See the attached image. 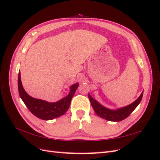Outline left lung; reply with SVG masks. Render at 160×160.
<instances>
[{
  "instance_id": "1",
  "label": "left lung",
  "mask_w": 160,
  "mask_h": 160,
  "mask_svg": "<svg viewBox=\"0 0 160 160\" xmlns=\"http://www.w3.org/2000/svg\"><path fill=\"white\" fill-rule=\"evenodd\" d=\"M143 93V92H142L141 95L132 104L117 110H111L103 107V106L100 105L98 101L92 98L89 93L88 97L91 106L93 107L95 112L100 118H102L106 120L111 121V122H120V121H122L125 118H127L132 113V111L137 108V106L141 102Z\"/></svg>"
}]
</instances>
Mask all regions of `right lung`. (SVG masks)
<instances>
[{
    "mask_svg": "<svg viewBox=\"0 0 160 160\" xmlns=\"http://www.w3.org/2000/svg\"><path fill=\"white\" fill-rule=\"evenodd\" d=\"M79 87L78 83L71 87L69 95L55 103H49L47 101L31 98L24 90L21 80V72L18 76V88L21 98L27 108L36 117L43 120H51L63 115L69 109L72 98Z\"/></svg>",
    "mask_w": 160,
    "mask_h": 160,
    "instance_id": "right-lung-1",
    "label": "right lung"
}]
</instances>
